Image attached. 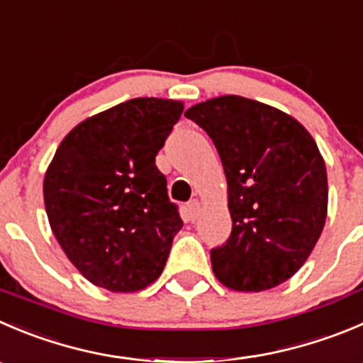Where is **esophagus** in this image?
I'll return each instance as SVG.
<instances>
[{
	"label": "esophagus",
	"mask_w": 363,
	"mask_h": 363,
	"mask_svg": "<svg viewBox=\"0 0 363 363\" xmlns=\"http://www.w3.org/2000/svg\"><path fill=\"white\" fill-rule=\"evenodd\" d=\"M200 209H202V206H200V202L196 199H193L191 202L188 203V214L191 220H195V218H199L200 214Z\"/></svg>",
	"instance_id": "34e87169"
}]
</instances>
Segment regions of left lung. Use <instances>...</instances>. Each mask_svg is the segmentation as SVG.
<instances>
[{"label":"left lung","mask_w":363,"mask_h":363,"mask_svg":"<svg viewBox=\"0 0 363 363\" xmlns=\"http://www.w3.org/2000/svg\"><path fill=\"white\" fill-rule=\"evenodd\" d=\"M184 115L213 140L227 177L232 232L211 250L214 275L234 291L280 286L303 266L326 221L328 181L314 138L291 115L239 96Z\"/></svg>","instance_id":"1"}]
</instances>
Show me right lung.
<instances>
[{"label":"right lung","mask_w":363,"mask_h":363,"mask_svg":"<svg viewBox=\"0 0 363 363\" xmlns=\"http://www.w3.org/2000/svg\"><path fill=\"white\" fill-rule=\"evenodd\" d=\"M181 101L138 97L77 124L44 177L60 246L94 286L135 293L161 275L181 230L156 156L181 118Z\"/></svg>","instance_id":"obj_1"}]
</instances>
